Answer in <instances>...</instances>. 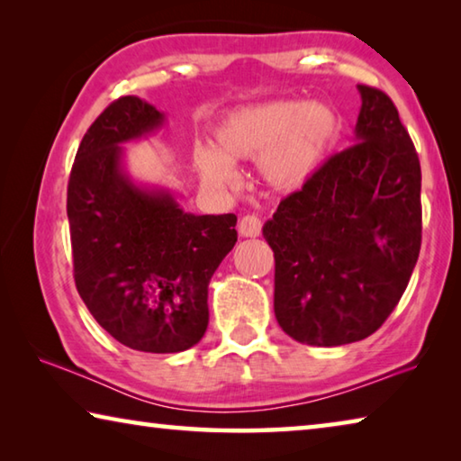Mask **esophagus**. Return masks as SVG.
Wrapping results in <instances>:
<instances>
[{
	"label": "esophagus",
	"mask_w": 461,
	"mask_h": 461,
	"mask_svg": "<svg viewBox=\"0 0 461 461\" xmlns=\"http://www.w3.org/2000/svg\"><path fill=\"white\" fill-rule=\"evenodd\" d=\"M238 230H240V233H241V236H244V238H256V236H260V231H262L260 217H258V215H244V217H241L240 225H238Z\"/></svg>",
	"instance_id": "34e87169"
}]
</instances>
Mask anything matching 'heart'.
Wrapping results in <instances>:
<instances>
[{"mask_svg": "<svg viewBox=\"0 0 461 461\" xmlns=\"http://www.w3.org/2000/svg\"><path fill=\"white\" fill-rule=\"evenodd\" d=\"M339 136V115L323 101L275 99L233 109L217 123L215 148L194 146V167L209 185H238L233 162L256 158L264 181L294 191L313 176Z\"/></svg>", "mask_w": 461, "mask_h": 461, "instance_id": "obj_1", "label": "heart"}]
</instances>
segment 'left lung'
Instances as JSON below:
<instances>
[{
	"label": "left lung",
	"mask_w": 461,
	"mask_h": 461,
	"mask_svg": "<svg viewBox=\"0 0 461 461\" xmlns=\"http://www.w3.org/2000/svg\"><path fill=\"white\" fill-rule=\"evenodd\" d=\"M362 95L356 142L280 201L262 233L275 252L283 331L333 348L368 338L407 288L420 249V165L384 91Z\"/></svg>",
	"instance_id": "left-lung-1"
}]
</instances>
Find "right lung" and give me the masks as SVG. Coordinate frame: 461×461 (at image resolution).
<instances>
[{
    "mask_svg": "<svg viewBox=\"0 0 461 461\" xmlns=\"http://www.w3.org/2000/svg\"><path fill=\"white\" fill-rule=\"evenodd\" d=\"M140 97L109 104L83 136L68 176L75 285L89 313L126 348L175 354L209 323L207 286L238 241L233 213L193 215L122 168V144L162 126Z\"/></svg>",
    "mask_w": 461,
    "mask_h": 461,
    "instance_id": "right-lung-1",
    "label": "right lung"
}]
</instances>
